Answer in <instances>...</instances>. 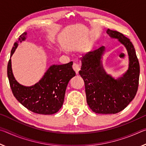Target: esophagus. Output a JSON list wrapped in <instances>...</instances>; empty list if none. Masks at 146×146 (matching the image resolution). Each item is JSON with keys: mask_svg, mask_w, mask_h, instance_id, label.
I'll return each instance as SVG.
<instances>
[{"mask_svg": "<svg viewBox=\"0 0 146 146\" xmlns=\"http://www.w3.org/2000/svg\"><path fill=\"white\" fill-rule=\"evenodd\" d=\"M73 70H75V71L76 74L78 73L79 71H80V65H79V64H78V63H76V62H75V63L73 64Z\"/></svg>", "mask_w": 146, "mask_h": 146, "instance_id": "obj_1", "label": "esophagus"}]
</instances>
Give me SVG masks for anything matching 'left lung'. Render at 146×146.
Listing matches in <instances>:
<instances>
[{
	"instance_id": "1",
	"label": "left lung",
	"mask_w": 146,
	"mask_h": 146,
	"mask_svg": "<svg viewBox=\"0 0 146 146\" xmlns=\"http://www.w3.org/2000/svg\"><path fill=\"white\" fill-rule=\"evenodd\" d=\"M111 38L126 49L129 67L117 78L108 74L103 67L102 56L105 46L86 53L81 58L82 66L79 74L85 84L87 103L93 112L98 114H115L122 111L137 94L140 76V65L131 42L123 34L108 29Z\"/></svg>"
}]
</instances>
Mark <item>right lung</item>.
Listing matches in <instances>:
<instances>
[{
  "instance_id": "right-lung-1",
  "label": "right lung",
  "mask_w": 146,
  "mask_h": 146,
  "mask_svg": "<svg viewBox=\"0 0 146 146\" xmlns=\"http://www.w3.org/2000/svg\"><path fill=\"white\" fill-rule=\"evenodd\" d=\"M26 36L27 33L24 32L14 44L10 58L19 43L25 40ZM72 65L73 62L60 65H51L38 82L33 86H25L19 84L14 77L10 58L7 72L14 97L22 105L33 113L42 115L56 113L63 105L68 82L76 75Z\"/></svg>"
}]
</instances>
